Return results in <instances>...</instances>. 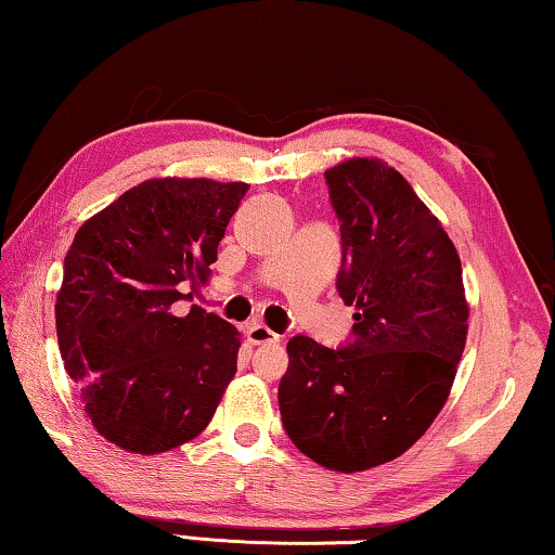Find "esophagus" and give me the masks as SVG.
I'll use <instances>...</instances> for the list:
<instances>
[{"label": "esophagus", "mask_w": 555, "mask_h": 555, "mask_svg": "<svg viewBox=\"0 0 555 555\" xmlns=\"http://www.w3.org/2000/svg\"><path fill=\"white\" fill-rule=\"evenodd\" d=\"M244 334H246V338H249V341H251L254 346H261V344H276V341H279V334H276V331H271L269 326L259 324V321H251V324H246Z\"/></svg>", "instance_id": "obj_1"}]
</instances>
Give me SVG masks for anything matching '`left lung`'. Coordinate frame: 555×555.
<instances>
[{"label":"left lung","instance_id":"obj_1","mask_svg":"<svg viewBox=\"0 0 555 555\" xmlns=\"http://www.w3.org/2000/svg\"><path fill=\"white\" fill-rule=\"evenodd\" d=\"M324 177L341 221L336 288L357 309L351 341L328 349L294 336L279 409L296 449L357 474L434 424L466 346L468 304L456 246L399 171L349 159Z\"/></svg>","mask_w":555,"mask_h":555}]
</instances>
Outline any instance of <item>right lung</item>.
Segmentation results:
<instances>
[{
  "label": "right lung",
  "instance_id": "1",
  "mask_svg": "<svg viewBox=\"0 0 555 555\" xmlns=\"http://www.w3.org/2000/svg\"><path fill=\"white\" fill-rule=\"evenodd\" d=\"M249 184L149 179L81 224L64 256L56 338L87 416L131 453L171 451L209 426L236 374L238 331L192 306Z\"/></svg>",
  "mask_w": 555,
  "mask_h": 555
}]
</instances>
